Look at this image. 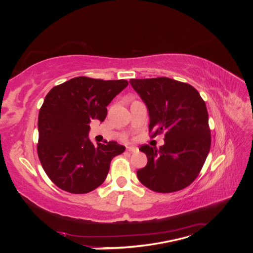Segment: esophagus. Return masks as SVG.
<instances>
[{
    "label": "esophagus",
    "instance_id": "34e87169",
    "mask_svg": "<svg viewBox=\"0 0 253 253\" xmlns=\"http://www.w3.org/2000/svg\"><path fill=\"white\" fill-rule=\"evenodd\" d=\"M127 151L129 152V153H136V152H138V148L137 147H132V146H127Z\"/></svg>",
    "mask_w": 253,
    "mask_h": 253
}]
</instances>
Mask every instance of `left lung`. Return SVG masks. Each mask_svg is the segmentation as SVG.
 Returning a JSON list of instances; mask_svg holds the SVG:
<instances>
[{"label": "left lung", "instance_id": "obj_1", "mask_svg": "<svg viewBox=\"0 0 253 253\" xmlns=\"http://www.w3.org/2000/svg\"><path fill=\"white\" fill-rule=\"evenodd\" d=\"M129 83L147 106L152 137L165 134V144L158 149L149 145L139 148L147 165L137 170V176L158 193L183 190L198 177L211 147L207 105L191 84L166 77Z\"/></svg>", "mask_w": 253, "mask_h": 253}]
</instances>
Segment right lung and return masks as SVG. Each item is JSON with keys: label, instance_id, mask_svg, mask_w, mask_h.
I'll use <instances>...</instances> for the list:
<instances>
[{"label": "right lung", "instance_id": "right-lung-1", "mask_svg": "<svg viewBox=\"0 0 253 253\" xmlns=\"http://www.w3.org/2000/svg\"><path fill=\"white\" fill-rule=\"evenodd\" d=\"M127 84L124 79L76 77L45 96L38 118V155L59 188L74 194L93 191L104 183L111 160L125 151L114 140L95 146L88 134L89 124L105 121L107 106Z\"/></svg>", "mask_w": 253, "mask_h": 253}]
</instances>
